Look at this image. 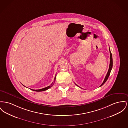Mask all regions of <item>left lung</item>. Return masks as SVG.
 I'll use <instances>...</instances> for the list:
<instances>
[{
    "mask_svg": "<svg viewBox=\"0 0 128 128\" xmlns=\"http://www.w3.org/2000/svg\"><path fill=\"white\" fill-rule=\"evenodd\" d=\"M109 51H110V65H109V70H108V72H107V74L106 75V76H105V79H104V82H103V83H102V84L100 86H100H102L104 83L106 82V81L107 80V79H108V77H109V75H110V72H111V70H112V67H113V58H112V54L111 53V51H110V48H109ZM76 86H77L76 84H75Z\"/></svg>",
    "mask_w": 128,
    "mask_h": 128,
    "instance_id": "8db88e82",
    "label": "left lung"
}]
</instances>
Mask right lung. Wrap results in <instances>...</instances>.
Wrapping results in <instances>:
<instances>
[{
  "mask_svg": "<svg viewBox=\"0 0 128 128\" xmlns=\"http://www.w3.org/2000/svg\"><path fill=\"white\" fill-rule=\"evenodd\" d=\"M56 75L54 77V83H52L49 86H48L47 87H46L45 88H42V89H40V90H32V89H30L31 90H33V91H37V92H39V91H45V90H47L48 89L50 88H51L54 84L55 82V80H56Z\"/></svg>",
  "mask_w": 128,
  "mask_h": 128,
  "instance_id": "obj_1",
  "label": "right lung"
}]
</instances>
